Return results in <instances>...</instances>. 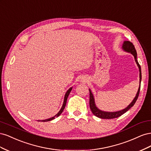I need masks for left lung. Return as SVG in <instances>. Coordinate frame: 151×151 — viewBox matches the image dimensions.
I'll list each match as a JSON object with an SVG mask.
<instances>
[{
  "mask_svg": "<svg viewBox=\"0 0 151 151\" xmlns=\"http://www.w3.org/2000/svg\"><path fill=\"white\" fill-rule=\"evenodd\" d=\"M122 49L124 50V51L129 52L132 53L133 55L135 60L136 62V63L137 64V66L139 68V77H140V86L139 88L138 89L137 93V94L135 96V98L134 99L133 101H132V103L128 106L127 108H125V109H122L120 111H115V112H107V111H101V109H99L97 108V106H96L95 104V101H94V96L91 92V89H89V106H90V109L92 113L94 114L95 116H96L98 118H103V119H112V118H118L121 115H122L123 114H124L125 112H127L130 108H131L132 106H134V104L135 103L139 95V93H140V83H141V79H142V74H141V67L140 65H139V63L137 60V52L136 50L134 47V45H133V43H131L129 41H125L123 43L122 45Z\"/></svg>",
  "mask_w": 151,
  "mask_h": 151,
  "instance_id": "8db88e82",
  "label": "left lung"
}]
</instances>
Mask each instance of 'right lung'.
<instances>
[{"instance_id":"1","label":"right lung","mask_w":151,"mask_h":151,"mask_svg":"<svg viewBox=\"0 0 151 151\" xmlns=\"http://www.w3.org/2000/svg\"><path fill=\"white\" fill-rule=\"evenodd\" d=\"M72 89V88H70V89H68L67 90V91L66 93H65V96H64V100H63V103L62 106V108H61V109H60V110L59 111V112L57 114V115H56L55 116H54L52 117V118H48V119H46V120H42V122H48V121H50V120H52L55 119V116H57H57H58L59 115H60V114L63 112V109H64V108H65V107L66 103H67V98H68V95H69V94H70V91H71Z\"/></svg>"}]
</instances>
